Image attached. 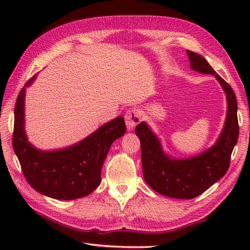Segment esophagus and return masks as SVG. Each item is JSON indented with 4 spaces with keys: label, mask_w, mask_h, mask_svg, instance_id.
Instances as JSON below:
<instances>
[{
    "label": "esophagus",
    "mask_w": 250,
    "mask_h": 250,
    "mask_svg": "<svg viewBox=\"0 0 250 250\" xmlns=\"http://www.w3.org/2000/svg\"><path fill=\"white\" fill-rule=\"evenodd\" d=\"M125 125L128 130L135 128V125L141 122V111L136 108L130 109L125 113Z\"/></svg>",
    "instance_id": "1"
}]
</instances>
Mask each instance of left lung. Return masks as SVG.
I'll use <instances>...</instances> for the list:
<instances>
[{"label": "left lung", "mask_w": 250, "mask_h": 250, "mask_svg": "<svg viewBox=\"0 0 250 250\" xmlns=\"http://www.w3.org/2000/svg\"><path fill=\"white\" fill-rule=\"evenodd\" d=\"M190 67L202 74L214 75L227 97V117L224 129L215 144L204 152L187 159H174L162 149L160 140L146 122L136 125L141 141L143 175L156 192L174 199L190 200L203 193L224 177L230 167L233 148L238 140L237 101L235 93L211 67L205 58L187 50Z\"/></svg>", "instance_id": "1"}]
</instances>
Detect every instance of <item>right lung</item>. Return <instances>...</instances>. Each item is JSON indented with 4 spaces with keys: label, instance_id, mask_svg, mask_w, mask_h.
<instances>
[{
    "label": "right lung",
    "instance_id": "right-lung-1",
    "mask_svg": "<svg viewBox=\"0 0 250 250\" xmlns=\"http://www.w3.org/2000/svg\"><path fill=\"white\" fill-rule=\"evenodd\" d=\"M15 104L13 148L26 182L37 192L57 200H75L92 192L101 184V169L111 144L125 133L124 117L106 122L77 144L44 151L28 141L24 131L25 88Z\"/></svg>",
    "mask_w": 250,
    "mask_h": 250
}]
</instances>
